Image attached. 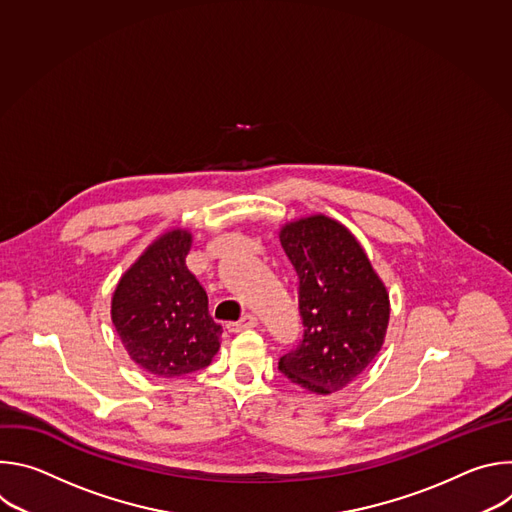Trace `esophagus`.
I'll list each match as a JSON object with an SVG mask.
<instances>
[{"instance_id": "obj_1", "label": "esophagus", "mask_w": 512, "mask_h": 512, "mask_svg": "<svg viewBox=\"0 0 512 512\" xmlns=\"http://www.w3.org/2000/svg\"><path fill=\"white\" fill-rule=\"evenodd\" d=\"M257 326V318L253 314H245L239 322H229L227 324V330L229 332H241V330H247V328H255Z\"/></svg>"}]
</instances>
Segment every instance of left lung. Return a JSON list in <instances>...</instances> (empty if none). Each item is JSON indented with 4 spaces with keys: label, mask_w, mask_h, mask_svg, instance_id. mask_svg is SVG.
<instances>
[{
    "label": "left lung",
    "mask_w": 512,
    "mask_h": 512,
    "mask_svg": "<svg viewBox=\"0 0 512 512\" xmlns=\"http://www.w3.org/2000/svg\"><path fill=\"white\" fill-rule=\"evenodd\" d=\"M279 241L300 275L302 344L281 356L279 371L314 395L348 387L383 348L389 291L358 239L316 212L279 227Z\"/></svg>",
    "instance_id": "8db88e82"
}]
</instances>
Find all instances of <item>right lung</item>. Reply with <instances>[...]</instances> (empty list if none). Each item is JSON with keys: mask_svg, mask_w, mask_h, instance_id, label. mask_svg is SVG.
<instances>
[{"mask_svg": "<svg viewBox=\"0 0 512 512\" xmlns=\"http://www.w3.org/2000/svg\"><path fill=\"white\" fill-rule=\"evenodd\" d=\"M190 247V229L164 231L125 269L111 298V320L129 358L164 379L208 367L221 348L223 326L186 267Z\"/></svg>", "mask_w": 512, "mask_h": 512, "instance_id": "obj_1", "label": "right lung"}]
</instances>
